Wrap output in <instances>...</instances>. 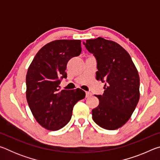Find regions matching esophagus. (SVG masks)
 <instances>
[{
	"instance_id": "obj_1",
	"label": "esophagus",
	"mask_w": 160,
	"mask_h": 160,
	"mask_svg": "<svg viewBox=\"0 0 160 160\" xmlns=\"http://www.w3.org/2000/svg\"><path fill=\"white\" fill-rule=\"evenodd\" d=\"M86 94V97H90L92 96V93L90 92H85Z\"/></svg>"
}]
</instances>
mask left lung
I'll return each instance as SVG.
<instances>
[{"mask_svg": "<svg viewBox=\"0 0 160 160\" xmlns=\"http://www.w3.org/2000/svg\"><path fill=\"white\" fill-rule=\"evenodd\" d=\"M97 62L96 78L105 82L92 119L107 130L123 126L131 118L140 99V78L129 53L117 43L102 37L83 42Z\"/></svg>", "mask_w": 160, "mask_h": 160, "instance_id": "8db88e82", "label": "left lung"}]
</instances>
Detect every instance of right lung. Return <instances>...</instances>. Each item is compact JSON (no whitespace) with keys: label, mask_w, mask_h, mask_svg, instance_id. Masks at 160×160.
<instances>
[{"label":"right lung","mask_w":160,"mask_h":160,"mask_svg":"<svg viewBox=\"0 0 160 160\" xmlns=\"http://www.w3.org/2000/svg\"><path fill=\"white\" fill-rule=\"evenodd\" d=\"M82 51L80 40H55L38 51L26 75V97L36 121L44 128L58 131L69 122L74 105L85 98L81 89L59 90L67 78V63Z\"/></svg>","instance_id":"right-lung-1"}]
</instances>
